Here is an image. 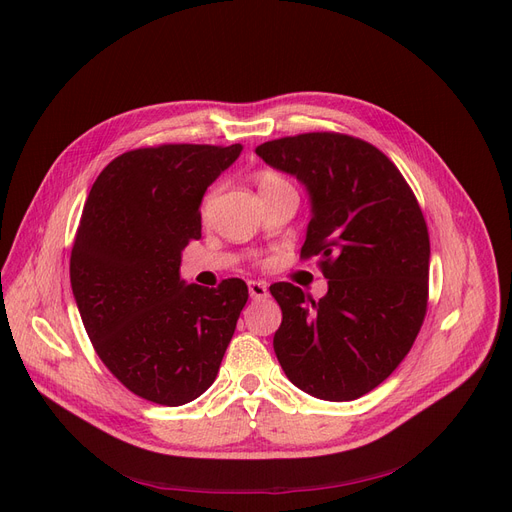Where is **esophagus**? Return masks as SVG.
Wrapping results in <instances>:
<instances>
[{
    "label": "esophagus",
    "instance_id": "1",
    "mask_svg": "<svg viewBox=\"0 0 512 512\" xmlns=\"http://www.w3.org/2000/svg\"><path fill=\"white\" fill-rule=\"evenodd\" d=\"M249 295H251V299L259 301V299H265V297H268V295H270V291H268V286H265L263 282L251 280V282H249Z\"/></svg>",
    "mask_w": 512,
    "mask_h": 512
}]
</instances>
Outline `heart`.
Segmentation results:
<instances>
[{"instance_id": "obj_1", "label": "heart", "mask_w": 512, "mask_h": 512, "mask_svg": "<svg viewBox=\"0 0 512 512\" xmlns=\"http://www.w3.org/2000/svg\"><path fill=\"white\" fill-rule=\"evenodd\" d=\"M278 184H286L280 175L272 173V171H263L259 175V190L263 188H270V186H278Z\"/></svg>"}]
</instances>
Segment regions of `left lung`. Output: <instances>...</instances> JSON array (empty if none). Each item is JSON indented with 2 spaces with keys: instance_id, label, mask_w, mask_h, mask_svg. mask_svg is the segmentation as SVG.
Returning <instances> with one entry per match:
<instances>
[{
  "instance_id": "8db88e82",
  "label": "left lung",
  "mask_w": 512,
  "mask_h": 512,
  "mask_svg": "<svg viewBox=\"0 0 512 512\" xmlns=\"http://www.w3.org/2000/svg\"><path fill=\"white\" fill-rule=\"evenodd\" d=\"M305 186L311 219L301 255H318L328 293L270 286L282 309L276 358L295 387L351 402L379 387L427 314L429 232L404 175L372 144L316 131L255 148Z\"/></svg>"
}]
</instances>
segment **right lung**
<instances>
[{
    "label": "right lung",
    "instance_id": "right-lung-1",
    "mask_svg": "<svg viewBox=\"0 0 512 512\" xmlns=\"http://www.w3.org/2000/svg\"><path fill=\"white\" fill-rule=\"evenodd\" d=\"M240 144H163L108 163L87 196L71 253V286L104 366L161 406H184L215 381L249 288L186 284L182 251L201 238L207 188Z\"/></svg>",
    "mask_w": 512,
    "mask_h": 512
}]
</instances>
